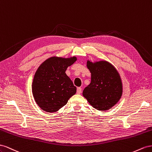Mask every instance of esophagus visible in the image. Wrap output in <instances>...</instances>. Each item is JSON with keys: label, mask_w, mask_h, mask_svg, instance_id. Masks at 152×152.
I'll return each mask as SVG.
<instances>
[{"label": "esophagus", "mask_w": 152, "mask_h": 152, "mask_svg": "<svg viewBox=\"0 0 152 152\" xmlns=\"http://www.w3.org/2000/svg\"><path fill=\"white\" fill-rule=\"evenodd\" d=\"M81 92H82V89H81V88L78 87V88H77V91H76V93H77V94H81Z\"/></svg>", "instance_id": "1"}]
</instances>
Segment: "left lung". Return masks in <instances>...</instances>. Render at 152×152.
<instances>
[{
    "label": "left lung",
    "mask_w": 152,
    "mask_h": 152,
    "mask_svg": "<svg viewBox=\"0 0 152 152\" xmlns=\"http://www.w3.org/2000/svg\"><path fill=\"white\" fill-rule=\"evenodd\" d=\"M86 66L91 72V83L83 90V95L97 110L111 109L122 95L119 73L106 61L92 63L88 60Z\"/></svg>",
    "instance_id": "left-lung-1"
}]
</instances>
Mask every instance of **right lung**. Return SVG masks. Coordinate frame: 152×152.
<instances>
[{"instance_id":"1","label":"right lung","mask_w":152,"mask_h":152,"mask_svg":"<svg viewBox=\"0 0 152 152\" xmlns=\"http://www.w3.org/2000/svg\"><path fill=\"white\" fill-rule=\"evenodd\" d=\"M76 60L75 57L68 58L53 57L46 60L38 67L32 82V94L42 110L50 113L57 111L76 94V87L66 71Z\"/></svg>"}]
</instances>
